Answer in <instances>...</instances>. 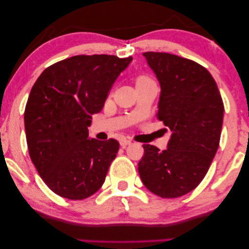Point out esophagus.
<instances>
[{"label": "esophagus", "instance_id": "34e87169", "mask_svg": "<svg viewBox=\"0 0 249 249\" xmlns=\"http://www.w3.org/2000/svg\"><path fill=\"white\" fill-rule=\"evenodd\" d=\"M130 144H131V140L125 139V138H122V139L120 140V145L122 146V148H125V146L130 145Z\"/></svg>", "mask_w": 249, "mask_h": 249}]
</instances>
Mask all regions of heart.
<instances>
[{
	"label": "heart",
	"mask_w": 249,
	"mask_h": 249,
	"mask_svg": "<svg viewBox=\"0 0 249 249\" xmlns=\"http://www.w3.org/2000/svg\"><path fill=\"white\" fill-rule=\"evenodd\" d=\"M145 79H148V78H145V77H139L137 81H141V80H145Z\"/></svg>",
	"instance_id": "b5f03b06"
}]
</instances>
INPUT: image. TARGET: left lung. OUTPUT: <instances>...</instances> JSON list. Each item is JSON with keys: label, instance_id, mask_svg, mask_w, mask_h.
Segmentation results:
<instances>
[{"label": "left lung", "instance_id": "left-lung-1", "mask_svg": "<svg viewBox=\"0 0 249 249\" xmlns=\"http://www.w3.org/2000/svg\"><path fill=\"white\" fill-rule=\"evenodd\" d=\"M160 84L158 119L171 130L168 148L143 144L139 174L144 186L161 197H178L204 178L221 138L224 105L206 68L168 54L143 53Z\"/></svg>", "mask_w": 249, "mask_h": 249}]
</instances>
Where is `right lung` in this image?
<instances>
[{
  "mask_svg": "<svg viewBox=\"0 0 249 249\" xmlns=\"http://www.w3.org/2000/svg\"><path fill=\"white\" fill-rule=\"evenodd\" d=\"M131 60L72 56L45 69L35 81L24 113L28 152L40 178L59 196L84 199L104 184L119 142L89 138L88 127Z\"/></svg>",
  "mask_w": 249,
  "mask_h": 249,
  "instance_id": "add662e5",
  "label": "right lung"
}]
</instances>
